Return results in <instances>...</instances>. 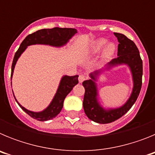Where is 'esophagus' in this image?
<instances>
[{
    "label": "esophagus",
    "instance_id": "1",
    "mask_svg": "<svg viewBox=\"0 0 155 155\" xmlns=\"http://www.w3.org/2000/svg\"><path fill=\"white\" fill-rule=\"evenodd\" d=\"M85 80V76L83 74H81L80 76H79L78 78V81L79 83H82V82L84 81Z\"/></svg>",
    "mask_w": 155,
    "mask_h": 155
}]
</instances>
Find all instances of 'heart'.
<instances>
[{
	"instance_id": "b5f03b06",
	"label": "heart",
	"mask_w": 155,
	"mask_h": 155,
	"mask_svg": "<svg viewBox=\"0 0 155 155\" xmlns=\"http://www.w3.org/2000/svg\"><path fill=\"white\" fill-rule=\"evenodd\" d=\"M105 45H106L105 46H104ZM103 47L104 48H103V50H102L101 61L102 63H105L108 62V61H110L111 59L113 58L115 53H116V46L114 42H107L106 39L102 38V39H97L93 43L91 50V53L92 54H95V53H98Z\"/></svg>"
}]
</instances>
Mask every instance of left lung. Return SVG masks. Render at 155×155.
Here are the masks:
<instances>
[{
	"label": "left lung",
	"instance_id": "obj_1",
	"mask_svg": "<svg viewBox=\"0 0 155 155\" xmlns=\"http://www.w3.org/2000/svg\"><path fill=\"white\" fill-rule=\"evenodd\" d=\"M114 35L119 42L118 57L112 60L102 69L90 74L89 80L82 83L85 89L83 101L84 113L88 119L100 124H109L125 115L137 99L142 85L143 63L136 44L124 34L114 32ZM122 65H127L131 71L133 81L131 94L125 103L119 107L105 108L99 101L97 82L105 72Z\"/></svg>",
	"mask_w": 155,
	"mask_h": 155
}]
</instances>
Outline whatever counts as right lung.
I'll use <instances>...</instances> for the list:
<instances>
[{"mask_svg": "<svg viewBox=\"0 0 155 155\" xmlns=\"http://www.w3.org/2000/svg\"><path fill=\"white\" fill-rule=\"evenodd\" d=\"M78 32L75 28H43L36 31L35 32L30 34L25 37V39L22 41L18 50L15 54L12 66V76L11 80L13 77L14 70L15 68L16 63L18 60L25 50H26L28 46L31 45H46L53 47H63L68 44L70 39ZM78 83V75L75 76H68L64 75L61 78L57 92L54 94L53 99L49 104L47 107L40 112H33L25 109L24 106L21 105L16 99L15 94V99L21 108L24 112L29 115L35 120L39 121H47L52 119L55 118L56 116L61 113V109L64 106V101L66 96L72 91L73 87L77 85ZM13 92V90H12Z\"/></svg>", "mask_w": 155, "mask_h": 155, "instance_id": "obj_1", "label": "right lung"}]
</instances>
